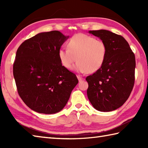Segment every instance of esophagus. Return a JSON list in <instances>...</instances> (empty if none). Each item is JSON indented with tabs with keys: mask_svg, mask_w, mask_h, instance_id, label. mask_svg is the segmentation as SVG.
Instances as JSON below:
<instances>
[{
	"mask_svg": "<svg viewBox=\"0 0 148 148\" xmlns=\"http://www.w3.org/2000/svg\"><path fill=\"white\" fill-rule=\"evenodd\" d=\"M77 77L78 80H79V81H81L84 80V78L81 77V76H79V75H77Z\"/></svg>",
	"mask_w": 148,
	"mask_h": 148,
	"instance_id": "esophagus-1",
	"label": "esophagus"
}]
</instances>
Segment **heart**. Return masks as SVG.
Segmentation results:
<instances>
[{
	"instance_id": "1",
	"label": "heart",
	"mask_w": 148,
	"mask_h": 148,
	"mask_svg": "<svg viewBox=\"0 0 148 148\" xmlns=\"http://www.w3.org/2000/svg\"><path fill=\"white\" fill-rule=\"evenodd\" d=\"M67 48H61L58 56L62 64L67 69L73 67L76 60V71L84 73H94L104 64L107 46L102 40L86 34L74 36L67 42Z\"/></svg>"
}]
</instances>
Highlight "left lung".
I'll list each match as a JSON object with an SVG mask.
<instances>
[{
    "label": "left lung",
    "mask_w": 148,
    "mask_h": 148,
    "mask_svg": "<svg viewBox=\"0 0 148 148\" xmlns=\"http://www.w3.org/2000/svg\"><path fill=\"white\" fill-rule=\"evenodd\" d=\"M107 46L104 64L98 71L87 76V95L93 108L109 112L127 101L135 82L136 58L123 37L106 30H90Z\"/></svg>",
    "instance_id": "obj_1"
}]
</instances>
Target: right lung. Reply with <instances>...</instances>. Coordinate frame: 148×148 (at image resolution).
<instances>
[{
  "label": "right lung",
  "instance_id": "1",
  "mask_svg": "<svg viewBox=\"0 0 148 148\" xmlns=\"http://www.w3.org/2000/svg\"><path fill=\"white\" fill-rule=\"evenodd\" d=\"M68 38L58 30L42 32L25 40L17 49L13 76L18 93L34 111H60L78 83L76 75L62 65L58 56Z\"/></svg>",
  "mask_w": 148,
  "mask_h": 148
}]
</instances>
